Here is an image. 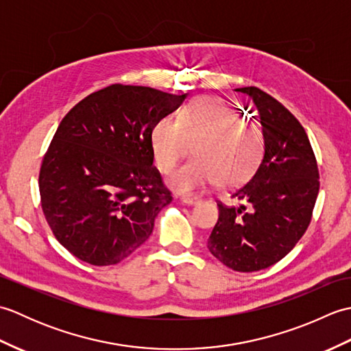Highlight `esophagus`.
Here are the masks:
<instances>
[{"instance_id": "1", "label": "esophagus", "mask_w": 351, "mask_h": 351, "mask_svg": "<svg viewBox=\"0 0 351 351\" xmlns=\"http://www.w3.org/2000/svg\"><path fill=\"white\" fill-rule=\"evenodd\" d=\"M199 200H200V199H197V197H182L181 202L185 204V205H196V204L199 202Z\"/></svg>"}]
</instances>
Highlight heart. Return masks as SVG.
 <instances>
[{"label":"heart","instance_id":"1","mask_svg":"<svg viewBox=\"0 0 351 351\" xmlns=\"http://www.w3.org/2000/svg\"><path fill=\"white\" fill-rule=\"evenodd\" d=\"M151 146L156 166L170 173L184 156L196 154L170 176V187L193 195L219 182L234 187L256 169L264 151V131L258 123L243 122L225 101L202 96L185 107L178 121L161 117L152 126Z\"/></svg>","mask_w":351,"mask_h":351}]
</instances>
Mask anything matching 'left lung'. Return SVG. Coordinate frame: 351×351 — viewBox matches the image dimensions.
I'll return each instance as SVG.
<instances>
[{
  "label": "left lung",
  "instance_id": "8db88e82",
  "mask_svg": "<svg viewBox=\"0 0 351 351\" xmlns=\"http://www.w3.org/2000/svg\"><path fill=\"white\" fill-rule=\"evenodd\" d=\"M259 111L264 156L250 180L232 191L240 206L217 202L208 250L234 271H259L287 256L312 219L319 190L315 154L300 122L258 87H241Z\"/></svg>",
  "mask_w": 351,
  "mask_h": 351
}]
</instances>
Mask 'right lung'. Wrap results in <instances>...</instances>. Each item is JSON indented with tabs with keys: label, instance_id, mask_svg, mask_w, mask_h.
I'll list each match as a JSON object with an SVG mask.
<instances>
[{
	"label": "right lung",
	"instance_id": "1",
	"mask_svg": "<svg viewBox=\"0 0 351 351\" xmlns=\"http://www.w3.org/2000/svg\"><path fill=\"white\" fill-rule=\"evenodd\" d=\"M185 96L111 84L63 117L43 155L39 191L48 226L73 256L114 265L152 234L173 197L154 166L151 131Z\"/></svg>",
	"mask_w": 351,
	"mask_h": 351
}]
</instances>
